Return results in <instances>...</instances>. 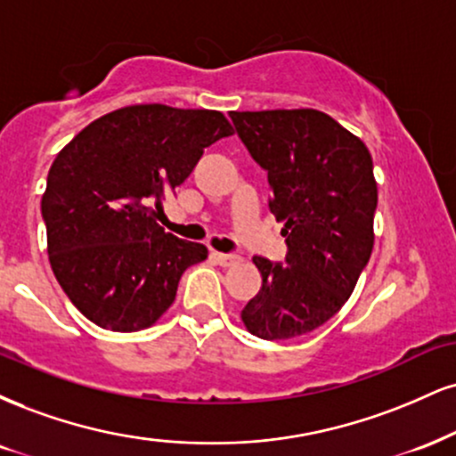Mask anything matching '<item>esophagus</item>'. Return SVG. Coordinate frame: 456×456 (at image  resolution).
I'll use <instances>...</instances> for the list:
<instances>
[{
	"label": "esophagus",
	"instance_id": "34e87169",
	"mask_svg": "<svg viewBox=\"0 0 456 456\" xmlns=\"http://www.w3.org/2000/svg\"><path fill=\"white\" fill-rule=\"evenodd\" d=\"M214 261L218 263V265H223V267H232V265H238L240 261V256L238 255H224V252H214Z\"/></svg>",
	"mask_w": 456,
	"mask_h": 456
}]
</instances>
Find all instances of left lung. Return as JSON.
I'll use <instances>...</instances> for the list:
<instances>
[{"label":"left lung","mask_w":456,"mask_h":456,"mask_svg":"<svg viewBox=\"0 0 456 456\" xmlns=\"http://www.w3.org/2000/svg\"><path fill=\"white\" fill-rule=\"evenodd\" d=\"M267 172L270 210L284 223L287 263L252 256L261 289L242 310L252 336L290 339L321 327L346 304L374 248L378 184L363 144L312 108L229 112Z\"/></svg>","instance_id":"obj_1"}]
</instances>
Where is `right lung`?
<instances>
[{
    "instance_id": "1",
    "label": "right lung",
    "mask_w": 456,
    "mask_h": 456,
    "mask_svg": "<svg viewBox=\"0 0 456 456\" xmlns=\"http://www.w3.org/2000/svg\"><path fill=\"white\" fill-rule=\"evenodd\" d=\"M233 135L218 110L135 103L65 144L42 195L53 273L97 327L140 331L175 299L186 267L208 256L159 224L163 193L189 178L214 142Z\"/></svg>"
}]
</instances>
